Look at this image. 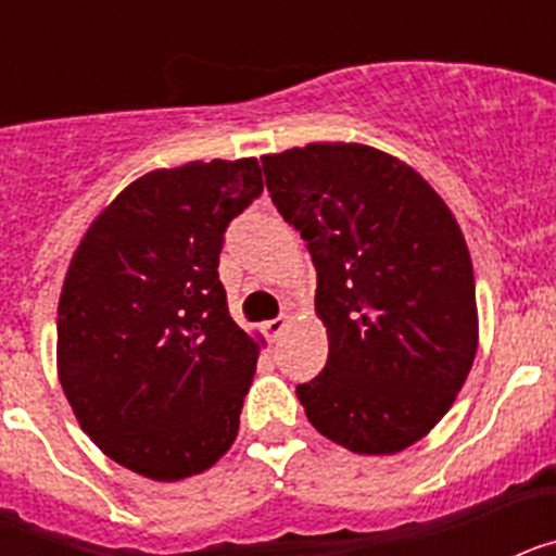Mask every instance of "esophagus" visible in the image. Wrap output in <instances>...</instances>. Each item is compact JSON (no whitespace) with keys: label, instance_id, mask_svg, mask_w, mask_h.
<instances>
[{"label":"esophagus","instance_id":"34e87169","mask_svg":"<svg viewBox=\"0 0 556 556\" xmlns=\"http://www.w3.org/2000/svg\"><path fill=\"white\" fill-rule=\"evenodd\" d=\"M283 328H287V320H283V317H275V320L264 323V333L269 337V342H275V339L281 337Z\"/></svg>","mask_w":556,"mask_h":556}]
</instances>
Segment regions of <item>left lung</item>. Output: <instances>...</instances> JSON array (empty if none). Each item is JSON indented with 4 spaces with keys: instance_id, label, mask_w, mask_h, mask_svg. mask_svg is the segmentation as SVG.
Wrapping results in <instances>:
<instances>
[{
    "instance_id": "obj_1",
    "label": "left lung",
    "mask_w": 556,
    "mask_h": 556,
    "mask_svg": "<svg viewBox=\"0 0 556 556\" xmlns=\"http://www.w3.org/2000/svg\"><path fill=\"white\" fill-rule=\"evenodd\" d=\"M262 166L317 269L328 362L298 384L308 424L353 454L409 448L451 409L479 348L459 223L409 164L376 147L323 141Z\"/></svg>"
}]
</instances>
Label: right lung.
I'll list each match as a JSON object with an SVG mask.
<instances>
[{
    "label": "right lung",
    "mask_w": 556,
    "mask_h": 556,
    "mask_svg": "<svg viewBox=\"0 0 556 556\" xmlns=\"http://www.w3.org/2000/svg\"><path fill=\"white\" fill-rule=\"evenodd\" d=\"M264 191L255 159L132 180L77 244L58 303V378L97 448L180 481L233 445L258 345L228 314L225 228Z\"/></svg>",
    "instance_id": "1"
}]
</instances>
